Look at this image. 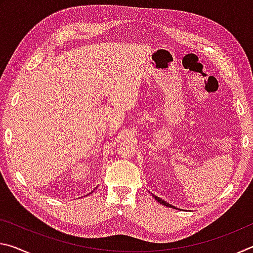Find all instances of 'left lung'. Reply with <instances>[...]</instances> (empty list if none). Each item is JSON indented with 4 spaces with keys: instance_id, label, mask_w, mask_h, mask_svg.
Instances as JSON below:
<instances>
[{
    "instance_id": "left-lung-1",
    "label": "left lung",
    "mask_w": 253,
    "mask_h": 253,
    "mask_svg": "<svg viewBox=\"0 0 253 253\" xmlns=\"http://www.w3.org/2000/svg\"><path fill=\"white\" fill-rule=\"evenodd\" d=\"M153 198L154 199H155L156 201H157V202H160L161 204H163V205H165V207H168V208H172V209H176V208H175V207H173V205L172 204H169V203H168V202H166V201H164V200H162V199H160V198H158V196H156V195H154L153 194ZM177 210V209H176Z\"/></svg>"
}]
</instances>
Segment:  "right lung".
I'll list each match as a JSON object with an SVG mask.
<instances>
[{
    "mask_svg": "<svg viewBox=\"0 0 253 253\" xmlns=\"http://www.w3.org/2000/svg\"><path fill=\"white\" fill-rule=\"evenodd\" d=\"M92 192H93V191H92ZM92 192H91V193H92Z\"/></svg>",
    "mask_w": 253,
    "mask_h": 253,
    "instance_id": "right-lung-1",
    "label": "right lung"
}]
</instances>
